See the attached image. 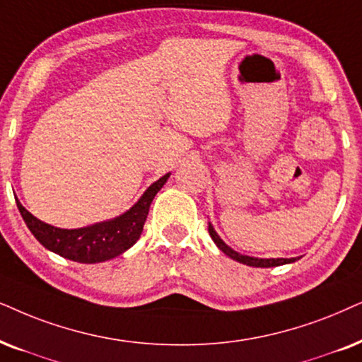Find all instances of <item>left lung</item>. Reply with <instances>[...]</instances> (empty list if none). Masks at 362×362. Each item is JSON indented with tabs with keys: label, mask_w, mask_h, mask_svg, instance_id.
<instances>
[{
	"label": "left lung",
	"mask_w": 362,
	"mask_h": 362,
	"mask_svg": "<svg viewBox=\"0 0 362 362\" xmlns=\"http://www.w3.org/2000/svg\"><path fill=\"white\" fill-rule=\"evenodd\" d=\"M208 231H209V236L213 239L216 246L221 250L224 255L231 257V259L241 262V264H246V266H252V267H273V266H281V264H289V262H294L296 257H269V259H266V257H255V256H246V255H241V252L234 251L233 247H229L226 243L223 241L221 238H219V234L214 231V226L211 223H208Z\"/></svg>",
	"instance_id": "8db88e82"
}]
</instances>
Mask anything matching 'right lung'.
Returning <instances> with one entry per match:
<instances>
[{
  "label": "right lung",
  "instance_id": "add662e5",
  "mask_svg": "<svg viewBox=\"0 0 362 362\" xmlns=\"http://www.w3.org/2000/svg\"><path fill=\"white\" fill-rule=\"evenodd\" d=\"M170 176L171 173H168L154 181L126 213L107 221L78 229L51 226L35 218L18 199L16 204L33 236L43 244L46 250L66 257L69 261L95 264V262H103L123 255L138 241L148 218L149 206Z\"/></svg>",
  "mask_w": 362,
  "mask_h": 362
}]
</instances>
